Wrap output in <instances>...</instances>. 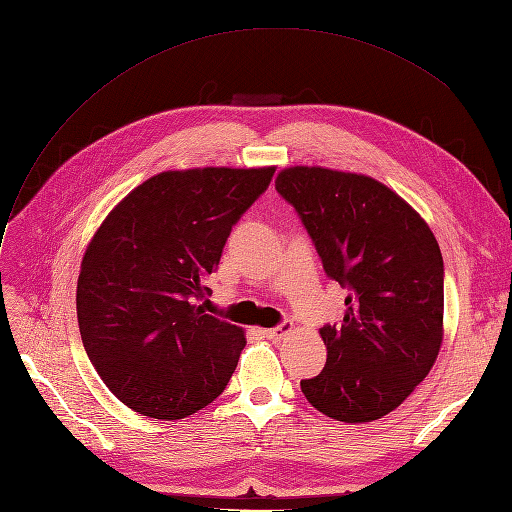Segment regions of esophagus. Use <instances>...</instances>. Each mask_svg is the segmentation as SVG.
Segmentation results:
<instances>
[{"instance_id": "1", "label": "esophagus", "mask_w": 512, "mask_h": 512, "mask_svg": "<svg viewBox=\"0 0 512 512\" xmlns=\"http://www.w3.org/2000/svg\"><path fill=\"white\" fill-rule=\"evenodd\" d=\"M292 332V324L290 322H284L281 326H277V328H267V330H262V334L267 339H271V341H277V339H284L286 334H290Z\"/></svg>"}]
</instances>
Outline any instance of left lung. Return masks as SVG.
<instances>
[{
  "mask_svg": "<svg viewBox=\"0 0 512 512\" xmlns=\"http://www.w3.org/2000/svg\"><path fill=\"white\" fill-rule=\"evenodd\" d=\"M275 188L301 216L324 271L351 294L341 326L320 328L326 366L301 390L345 424L381 419L409 398L443 345V256L428 222L364 173L296 165Z\"/></svg>",
  "mask_w": 512,
  "mask_h": 512,
  "instance_id": "obj_1",
  "label": "left lung"
}]
</instances>
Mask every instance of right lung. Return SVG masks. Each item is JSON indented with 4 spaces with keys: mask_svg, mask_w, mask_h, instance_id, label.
<instances>
[{
    "mask_svg": "<svg viewBox=\"0 0 512 512\" xmlns=\"http://www.w3.org/2000/svg\"><path fill=\"white\" fill-rule=\"evenodd\" d=\"M273 173H156L105 216L88 243L76 290L82 343L108 390L135 413L184 419L233 377L245 332L205 313L199 301L233 224Z\"/></svg>",
    "mask_w": 512,
    "mask_h": 512,
    "instance_id": "right-lung-1",
    "label": "right lung"
}]
</instances>
